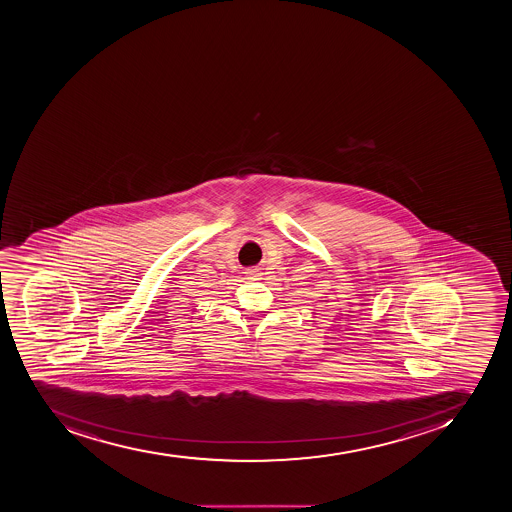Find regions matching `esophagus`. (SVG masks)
<instances>
[{"label": "esophagus", "mask_w": 512, "mask_h": 512, "mask_svg": "<svg viewBox=\"0 0 512 512\" xmlns=\"http://www.w3.org/2000/svg\"><path fill=\"white\" fill-rule=\"evenodd\" d=\"M247 276H249L250 280H257L258 276H260V272H258V268H249L247 270Z\"/></svg>", "instance_id": "34e87169"}]
</instances>
